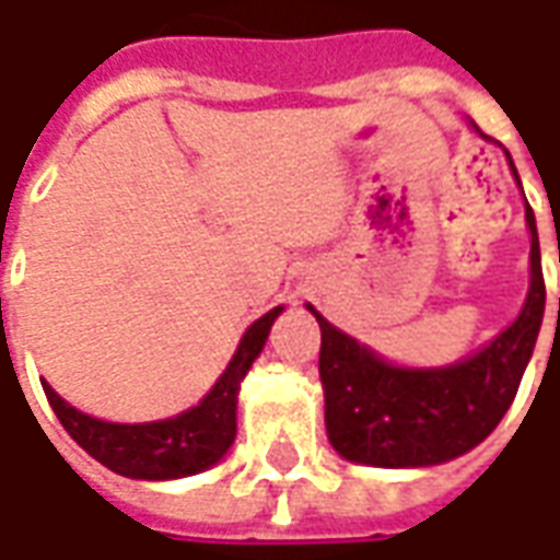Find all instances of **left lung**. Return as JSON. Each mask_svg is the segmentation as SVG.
<instances>
[{"instance_id":"1","label":"left lung","mask_w":560,"mask_h":560,"mask_svg":"<svg viewBox=\"0 0 560 560\" xmlns=\"http://www.w3.org/2000/svg\"><path fill=\"white\" fill-rule=\"evenodd\" d=\"M527 224L533 280L524 312L483 352L452 368H393L312 308L320 324L324 418L342 458L374 467H427L470 452L499 427L517 396L546 312L539 236L529 205Z\"/></svg>"}]
</instances>
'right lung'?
I'll return each instance as SVG.
<instances>
[{
  "label": "right lung",
  "instance_id": "1",
  "mask_svg": "<svg viewBox=\"0 0 560 560\" xmlns=\"http://www.w3.org/2000/svg\"><path fill=\"white\" fill-rule=\"evenodd\" d=\"M283 308H273L258 317L243 336L233 361L226 364L214 389L184 415L155 423H105L71 408L55 393L49 383H43L52 411L61 427L71 433V440L86 448L98 464L130 480H177L199 474L205 467L218 464L236 436V389L246 376L252 361L265 349L273 317Z\"/></svg>",
  "mask_w": 560,
  "mask_h": 560
}]
</instances>
